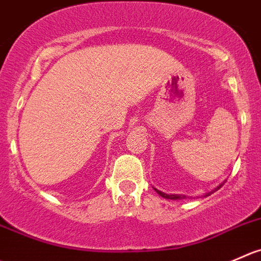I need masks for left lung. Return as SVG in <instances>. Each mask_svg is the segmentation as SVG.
Listing matches in <instances>:
<instances>
[{
	"instance_id": "obj_1",
	"label": "left lung",
	"mask_w": 261,
	"mask_h": 261,
	"mask_svg": "<svg viewBox=\"0 0 261 261\" xmlns=\"http://www.w3.org/2000/svg\"><path fill=\"white\" fill-rule=\"evenodd\" d=\"M222 186H223V184H222V185H219V186L217 187V189H214L213 191H211V192H208V194H205V196H209V195H211V194H213L214 191H217V190H218V189H221ZM154 190H155V191L158 192L159 195H161L162 198H164V199H171V200H179V199H185V198H186V196H185V195H173V194H172V195H169V194H166V192H162V191H159V190H156V189H154Z\"/></svg>"
}]
</instances>
